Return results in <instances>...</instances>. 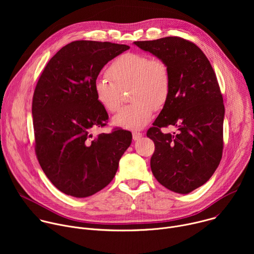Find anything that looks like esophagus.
Masks as SVG:
<instances>
[{
	"label": "esophagus",
	"mask_w": 254,
	"mask_h": 254,
	"mask_svg": "<svg viewBox=\"0 0 254 254\" xmlns=\"http://www.w3.org/2000/svg\"><path fill=\"white\" fill-rule=\"evenodd\" d=\"M141 136H142V133H141V132H136V131L132 132V138H133V140H137V139H139Z\"/></svg>",
	"instance_id": "obj_1"
}]
</instances>
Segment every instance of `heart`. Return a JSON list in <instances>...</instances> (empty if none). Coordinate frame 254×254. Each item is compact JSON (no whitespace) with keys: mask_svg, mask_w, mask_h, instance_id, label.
Returning a JSON list of instances; mask_svg holds the SVG:
<instances>
[{"mask_svg":"<svg viewBox=\"0 0 254 254\" xmlns=\"http://www.w3.org/2000/svg\"><path fill=\"white\" fill-rule=\"evenodd\" d=\"M107 76L97 77L93 90L98 103L110 113L120 110L123 91L129 88L132 102L114 117L115 126L139 129L151 121L154 110H161L171 92V70L161 58L128 52L118 57L107 70Z\"/></svg>","mask_w":254,"mask_h":254,"instance_id":"b5f03b06","label":"heart"}]
</instances>
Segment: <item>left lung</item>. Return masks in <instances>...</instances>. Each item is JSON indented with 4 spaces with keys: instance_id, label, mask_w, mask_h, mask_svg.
<instances>
[{
    "instance_id": "obj_1",
    "label": "left lung",
    "mask_w": 254,
    "mask_h": 254,
    "mask_svg": "<svg viewBox=\"0 0 254 254\" xmlns=\"http://www.w3.org/2000/svg\"><path fill=\"white\" fill-rule=\"evenodd\" d=\"M164 59L171 70V92L147 136L155 152L151 169L167 189L188 194L204 185L222 158L224 104L215 72L203 51L181 37L133 42ZM177 131L164 134L163 127Z\"/></svg>"
}]
</instances>
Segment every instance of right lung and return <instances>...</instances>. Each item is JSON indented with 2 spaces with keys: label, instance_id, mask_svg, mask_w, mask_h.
I'll list each match as a JSON object with an SVG mask.
<instances>
[{
  "label": "right lung",
  "instance_id": "add662e5",
  "mask_svg": "<svg viewBox=\"0 0 254 254\" xmlns=\"http://www.w3.org/2000/svg\"><path fill=\"white\" fill-rule=\"evenodd\" d=\"M127 49L111 42H71L49 60L35 87L36 156L51 183L66 195L84 198L106 187L131 142V132L122 128L91 134L108 120L96 100L94 81L108 61Z\"/></svg>",
  "mask_w": 254,
  "mask_h": 254
}]
</instances>
